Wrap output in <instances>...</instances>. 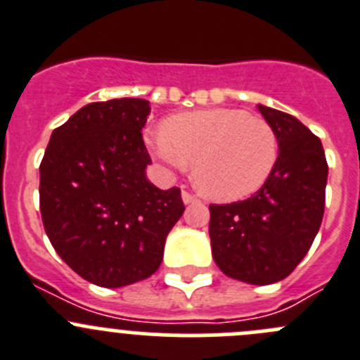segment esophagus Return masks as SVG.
Here are the masks:
<instances>
[{
	"label": "esophagus",
	"instance_id": "34e87169",
	"mask_svg": "<svg viewBox=\"0 0 360 360\" xmlns=\"http://www.w3.org/2000/svg\"><path fill=\"white\" fill-rule=\"evenodd\" d=\"M182 200H184V203H186V205H191V203H196L198 198L193 196L189 191H182Z\"/></svg>",
	"mask_w": 360,
	"mask_h": 360
}]
</instances>
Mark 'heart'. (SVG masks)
Wrapping results in <instances>:
<instances>
[{
	"instance_id": "1",
	"label": "heart",
	"mask_w": 360,
	"mask_h": 360,
	"mask_svg": "<svg viewBox=\"0 0 360 360\" xmlns=\"http://www.w3.org/2000/svg\"><path fill=\"white\" fill-rule=\"evenodd\" d=\"M145 143L167 169L186 171L194 163V184L215 201H238L255 194L269 180L279 157L274 127L231 108L171 116L162 132L146 131Z\"/></svg>"
}]
</instances>
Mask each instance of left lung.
Segmentation results:
<instances>
[{
  "mask_svg": "<svg viewBox=\"0 0 360 360\" xmlns=\"http://www.w3.org/2000/svg\"><path fill=\"white\" fill-rule=\"evenodd\" d=\"M258 109L277 134L276 167L248 200L210 205L208 233L226 276L262 286L288 277L309 251L323 219L328 166L321 141L295 116Z\"/></svg>",
  "mask_w": 360,
  "mask_h": 360,
  "instance_id": "8db88e82",
  "label": "left lung"
}]
</instances>
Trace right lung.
<instances>
[{
    "instance_id": "right-lung-1",
    "label": "right lung",
    "mask_w": 360,
    "mask_h": 360,
    "mask_svg": "<svg viewBox=\"0 0 360 360\" xmlns=\"http://www.w3.org/2000/svg\"><path fill=\"white\" fill-rule=\"evenodd\" d=\"M148 115L145 98L91 102L54 129L40 162V212L54 251L104 288L152 276L186 210L178 187L146 180Z\"/></svg>"
}]
</instances>
